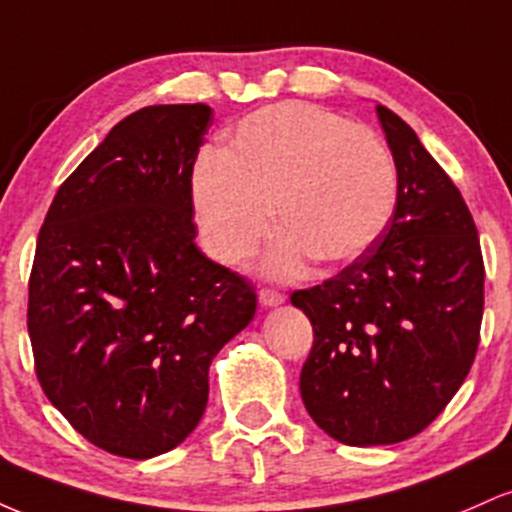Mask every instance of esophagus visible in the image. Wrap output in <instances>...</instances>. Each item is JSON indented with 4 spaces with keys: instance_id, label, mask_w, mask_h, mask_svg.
Instances as JSON below:
<instances>
[{
    "instance_id": "obj_1",
    "label": "esophagus",
    "mask_w": 512,
    "mask_h": 512,
    "mask_svg": "<svg viewBox=\"0 0 512 512\" xmlns=\"http://www.w3.org/2000/svg\"><path fill=\"white\" fill-rule=\"evenodd\" d=\"M286 301L284 293L274 291V289H262L260 291V303L264 305V308H274V305H281Z\"/></svg>"
}]
</instances>
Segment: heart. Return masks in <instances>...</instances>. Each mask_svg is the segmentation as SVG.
<instances>
[{
  "label": "heart",
  "mask_w": 512,
  "mask_h": 512,
  "mask_svg": "<svg viewBox=\"0 0 512 512\" xmlns=\"http://www.w3.org/2000/svg\"><path fill=\"white\" fill-rule=\"evenodd\" d=\"M397 163L378 132L310 103H276L245 115L216 156L202 158L192 202L204 245L240 264L269 233V276L298 274L313 257L354 262L375 243L397 204Z\"/></svg>",
  "instance_id": "b5f03b06"
}]
</instances>
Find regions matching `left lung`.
Masks as SVG:
<instances>
[{
    "instance_id": "obj_1",
    "label": "left lung",
    "mask_w": 512,
    "mask_h": 512,
    "mask_svg": "<svg viewBox=\"0 0 512 512\" xmlns=\"http://www.w3.org/2000/svg\"><path fill=\"white\" fill-rule=\"evenodd\" d=\"M397 163L383 236L325 284L293 291L313 322L301 397L344 445L421 433L472 368L484 315V260L472 214L402 117L375 105Z\"/></svg>"
}]
</instances>
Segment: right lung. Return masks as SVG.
Returning a JSON list of instances; mask_svg holds the SVG:
<instances>
[{"mask_svg":"<svg viewBox=\"0 0 512 512\" xmlns=\"http://www.w3.org/2000/svg\"><path fill=\"white\" fill-rule=\"evenodd\" d=\"M211 122L204 103L117 122L62 182L35 248L40 387L81 436L129 460L195 431L211 361L255 317L250 281L195 243L192 168Z\"/></svg>","mask_w":512,"mask_h":512,"instance_id":"add662e5","label":"right lung"}]
</instances>
